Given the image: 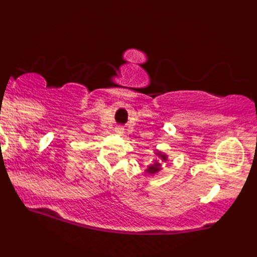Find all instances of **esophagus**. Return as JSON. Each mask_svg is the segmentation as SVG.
Here are the masks:
<instances>
[{
    "mask_svg": "<svg viewBox=\"0 0 257 257\" xmlns=\"http://www.w3.org/2000/svg\"><path fill=\"white\" fill-rule=\"evenodd\" d=\"M115 132H116V134H119V135H122V134L124 133V130H123V128H122V127H116L115 128Z\"/></svg>",
    "mask_w": 257,
    "mask_h": 257,
    "instance_id": "1",
    "label": "esophagus"
}]
</instances>
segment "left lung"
I'll return each instance as SVG.
<instances>
[{"label":"left lung","instance_id":"obj_1","mask_svg":"<svg viewBox=\"0 0 257 257\" xmlns=\"http://www.w3.org/2000/svg\"><path fill=\"white\" fill-rule=\"evenodd\" d=\"M157 156V160L153 161V164H151L150 166H148V169L145 170L146 174L149 175H156L157 173L160 172V170L162 169L161 168V162L164 161H167V156L164 153L161 152V151H156V153H154Z\"/></svg>","mask_w":257,"mask_h":257}]
</instances>
